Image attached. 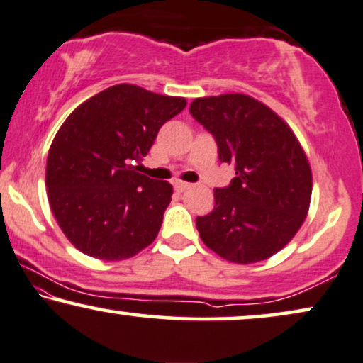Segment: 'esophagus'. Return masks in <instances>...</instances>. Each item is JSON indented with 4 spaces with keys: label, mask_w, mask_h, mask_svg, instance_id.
I'll return each instance as SVG.
<instances>
[{
    "label": "esophagus",
    "mask_w": 363,
    "mask_h": 363,
    "mask_svg": "<svg viewBox=\"0 0 363 363\" xmlns=\"http://www.w3.org/2000/svg\"><path fill=\"white\" fill-rule=\"evenodd\" d=\"M191 187V184H187V182H182V181H176L174 182V189L177 192H184Z\"/></svg>",
    "instance_id": "esophagus-1"
}]
</instances>
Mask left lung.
<instances>
[{
  "mask_svg": "<svg viewBox=\"0 0 363 363\" xmlns=\"http://www.w3.org/2000/svg\"><path fill=\"white\" fill-rule=\"evenodd\" d=\"M191 114L216 138L220 162L235 167L214 189V211L196 219L207 247L234 264L272 257L294 239L312 197V171L298 139L269 106L247 94L196 98Z\"/></svg>",
  "mask_w": 363,
  "mask_h": 363,
  "instance_id": "8db88e82",
  "label": "left lung"
}]
</instances>
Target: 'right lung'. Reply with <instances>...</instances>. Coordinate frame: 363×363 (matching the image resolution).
<instances>
[{"label":"right lung","instance_id":"right-lung-1","mask_svg":"<svg viewBox=\"0 0 363 363\" xmlns=\"http://www.w3.org/2000/svg\"><path fill=\"white\" fill-rule=\"evenodd\" d=\"M186 104L184 98L116 84L61 124L48 152V201L77 250L124 260L157 238L172 186L138 171L161 125Z\"/></svg>","mask_w":363,"mask_h":363}]
</instances>
